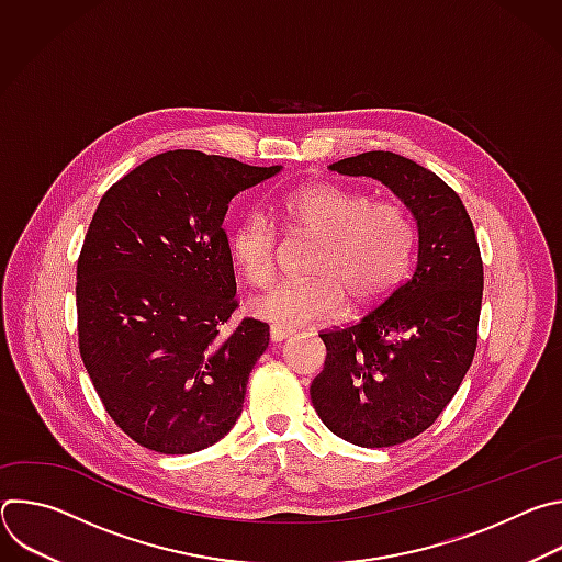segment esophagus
Here are the masks:
<instances>
[{
  "instance_id": "1",
  "label": "esophagus",
  "mask_w": 562,
  "mask_h": 562,
  "mask_svg": "<svg viewBox=\"0 0 562 562\" xmlns=\"http://www.w3.org/2000/svg\"><path fill=\"white\" fill-rule=\"evenodd\" d=\"M269 336H271V342H273V345H282V342H284V340L291 336V331H286V329H280V327H271Z\"/></svg>"
}]
</instances>
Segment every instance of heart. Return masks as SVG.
Listing matches in <instances>:
<instances>
[{
  "mask_svg": "<svg viewBox=\"0 0 562 562\" xmlns=\"http://www.w3.org/2000/svg\"><path fill=\"white\" fill-rule=\"evenodd\" d=\"M289 228L317 237L308 282H278L249 302L254 315L295 329L342 313L347 295L373 306L403 280L414 254V224L397 204H373L364 193L338 184H311L289 193L280 206ZM235 269L251 284L276 273V231L260 213L239 217L226 237Z\"/></svg>",
  "mask_w": 562,
  "mask_h": 562,
  "instance_id": "heart-1",
  "label": "heart"
}]
</instances>
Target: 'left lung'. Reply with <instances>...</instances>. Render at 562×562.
Segmentation results:
<instances>
[{
  "instance_id": "left-lung-1",
  "label": "left lung",
  "mask_w": 562,
  "mask_h": 562,
  "mask_svg": "<svg viewBox=\"0 0 562 562\" xmlns=\"http://www.w3.org/2000/svg\"><path fill=\"white\" fill-rule=\"evenodd\" d=\"M329 169L382 182L418 228L412 278L356 325L319 334L327 360L311 382L327 429L358 447H393L436 423L471 367L483 260L458 193L414 159L369 150Z\"/></svg>"
}]
</instances>
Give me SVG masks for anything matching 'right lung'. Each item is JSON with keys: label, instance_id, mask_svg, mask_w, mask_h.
Masks as SVG:
<instances>
[{"label": "right lung", "instance_id": "obj_1", "mask_svg": "<svg viewBox=\"0 0 562 562\" xmlns=\"http://www.w3.org/2000/svg\"><path fill=\"white\" fill-rule=\"evenodd\" d=\"M282 167L167 150L115 182L77 260L79 356L106 414L137 445L193 453L243 414L269 325L237 306L222 228L231 198Z\"/></svg>", "mask_w": 562, "mask_h": 562}]
</instances>
